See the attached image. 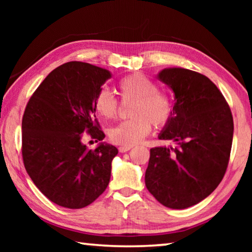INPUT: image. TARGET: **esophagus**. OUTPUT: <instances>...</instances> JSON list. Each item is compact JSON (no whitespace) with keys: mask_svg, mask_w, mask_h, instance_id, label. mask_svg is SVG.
<instances>
[{"mask_svg":"<svg viewBox=\"0 0 252 252\" xmlns=\"http://www.w3.org/2000/svg\"><path fill=\"white\" fill-rule=\"evenodd\" d=\"M131 146H121V147H119V152H121V153H125V152H126V151H129V150H131Z\"/></svg>","mask_w":252,"mask_h":252,"instance_id":"esophagus-1","label":"esophagus"}]
</instances>
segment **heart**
Listing matches in <instances>:
<instances>
[{
    "label": "heart",
    "instance_id": "1",
    "mask_svg": "<svg viewBox=\"0 0 252 252\" xmlns=\"http://www.w3.org/2000/svg\"><path fill=\"white\" fill-rule=\"evenodd\" d=\"M117 91L123 102L133 101L130 116L109 132L110 140L120 146H133L152 129L168 125L173 113V101L168 93L158 90L155 81L141 73L126 75L118 81ZM93 108L103 119H114L119 113V102L106 89H101L93 100Z\"/></svg>",
    "mask_w": 252,
    "mask_h": 252
}]
</instances>
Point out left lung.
<instances>
[{
	"label": "left lung",
	"mask_w": 252,
	"mask_h": 252,
	"mask_svg": "<svg viewBox=\"0 0 252 252\" xmlns=\"http://www.w3.org/2000/svg\"><path fill=\"white\" fill-rule=\"evenodd\" d=\"M158 78L172 89L176 100L159 139L172 140L177 147L151 149L146 186L164 207L186 209L212 193L227 171L232 113L206 75L173 67L162 70Z\"/></svg>",
	"instance_id": "obj_1"
}]
</instances>
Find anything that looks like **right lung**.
Listing matches in <instances>:
<instances>
[{
	"label": "right lung",
	"instance_id": "add662e5",
	"mask_svg": "<svg viewBox=\"0 0 252 252\" xmlns=\"http://www.w3.org/2000/svg\"><path fill=\"white\" fill-rule=\"evenodd\" d=\"M108 70L84 62H67L43 80L22 119V158L25 170L42 193L58 206L81 209L104 192L111 162L118 149L101 143L88 150L87 133L104 139L93 108Z\"/></svg>",
	"mask_w": 252,
	"mask_h": 252
}]
</instances>
